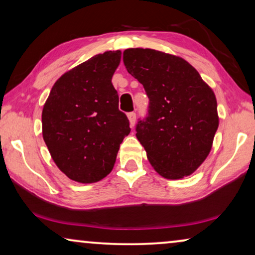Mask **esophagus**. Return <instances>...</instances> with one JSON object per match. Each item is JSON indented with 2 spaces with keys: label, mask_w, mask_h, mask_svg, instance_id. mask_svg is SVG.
Listing matches in <instances>:
<instances>
[{
  "label": "esophagus",
  "mask_w": 255,
  "mask_h": 255,
  "mask_svg": "<svg viewBox=\"0 0 255 255\" xmlns=\"http://www.w3.org/2000/svg\"><path fill=\"white\" fill-rule=\"evenodd\" d=\"M128 121H130V127L133 128L134 122H135V117H137V115H135L134 111H132V113H128Z\"/></svg>",
  "instance_id": "1"
}]
</instances>
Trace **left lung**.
Masks as SVG:
<instances>
[{"label":"left lung","mask_w":255,"mask_h":255,"mask_svg":"<svg viewBox=\"0 0 255 255\" xmlns=\"http://www.w3.org/2000/svg\"><path fill=\"white\" fill-rule=\"evenodd\" d=\"M123 62L149 100L146 115L135 124L148 161L166 179L190 175L208 156L218 128L214 92L193 66L175 55L128 48Z\"/></svg>","instance_id":"8db88e82"}]
</instances>
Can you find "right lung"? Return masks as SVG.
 Wrapping results in <instances>:
<instances>
[{
  "label": "right lung",
  "mask_w": 255,
  "mask_h": 255,
  "mask_svg": "<svg viewBox=\"0 0 255 255\" xmlns=\"http://www.w3.org/2000/svg\"><path fill=\"white\" fill-rule=\"evenodd\" d=\"M120 61L121 51H109L76 66L54 83L44 106L45 144L59 169L78 182L106 177L131 131L111 83Z\"/></svg>",
  "instance_id": "obj_1"
}]
</instances>
